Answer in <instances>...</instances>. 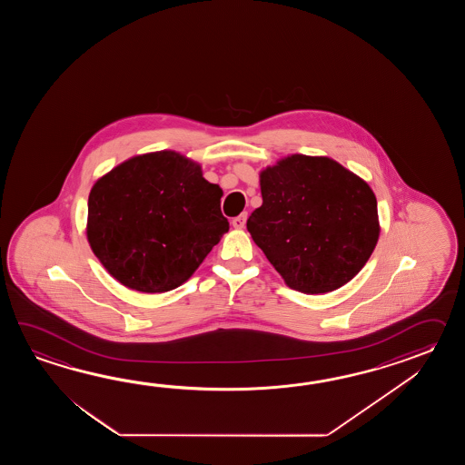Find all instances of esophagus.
Returning <instances> with one entry per match:
<instances>
[{
    "label": "esophagus",
    "instance_id": "1",
    "mask_svg": "<svg viewBox=\"0 0 465 465\" xmlns=\"http://www.w3.org/2000/svg\"><path fill=\"white\" fill-rule=\"evenodd\" d=\"M246 213H242V214H239L237 218L232 219V226H234V229H244V226H246Z\"/></svg>",
    "mask_w": 465,
    "mask_h": 465
}]
</instances>
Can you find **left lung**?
I'll list each match as a JSON object with an SVG mask.
<instances>
[{
  "label": "left lung",
  "instance_id": "8db88e82",
  "mask_svg": "<svg viewBox=\"0 0 465 465\" xmlns=\"http://www.w3.org/2000/svg\"><path fill=\"white\" fill-rule=\"evenodd\" d=\"M262 206L247 231L286 286L324 294L347 284L376 249L374 191L327 156L289 154L259 173Z\"/></svg>",
  "mask_w": 465,
  "mask_h": 465
}]
</instances>
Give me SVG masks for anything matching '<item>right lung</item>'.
I'll list each match as a JSON object with an SVG mask.
<instances>
[{"mask_svg":"<svg viewBox=\"0 0 465 465\" xmlns=\"http://www.w3.org/2000/svg\"><path fill=\"white\" fill-rule=\"evenodd\" d=\"M223 189L201 164L163 149L123 161L93 184L86 237L123 286L154 294L184 284L229 231Z\"/></svg>","mask_w":465,"mask_h":465,"instance_id":"1","label":"right lung"}]
</instances>
